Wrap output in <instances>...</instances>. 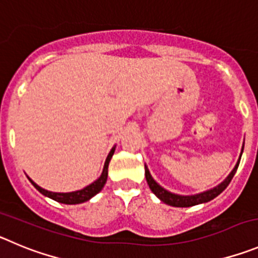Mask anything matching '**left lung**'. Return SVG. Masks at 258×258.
Listing matches in <instances>:
<instances>
[{"instance_id":"obj_1","label":"left lung","mask_w":258,"mask_h":258,"mask_svg":"<svg viewBox=\"0 0 258 258\" xmlns=\"http://www.w3.org/2000/svg\"><path fill=\"white\" fill-rule=\"evenodd\" d=\"M243 148H244V143L242 146V152H240L239 158H238L237 164L234 166V169L231 170L230 174L221 181L219 185L214 186V188L209 189V190H205V192H201L197 193V195H190V196H181V195H175V193H171L169 192L167 189H165L164 186H161L155 179L152 178L151 175L150 170H148L147 165H145V171H146V180H147L148 185H150V189L152 190L153 195L156 196L157 198L162 201L164 203L169 205V206L172 207H190V206H196V205H200V203H206L209 201L214 200L215 197L220 195L223 192L224 189L229 185V183L233 179L234 174L237 171L238 166H239V161H240V157H242V153H243Z\"/></svg>"}]
</instances>
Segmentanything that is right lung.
<instances>
[{
    "mask_svg": "<svg viewBox=\"0 0 258 258\" xmlns=\"http://www.w3.org/2000/svg\"><path fill=\"white\" fill-rule=\"evenodd\" d=\"M115 147H116V146H113L112 150H111L110 153H108L107 158H106L105 166H103L102 174H101L100 178L97 179V180H94L92 184H89V185H87L86 188L79 189V190H75V192H68V193L49 192V190H47V189L41 188V186L38 185V184H35L34 181L29 178V176H28V179H29V181L33 184V185H34V188L37 189V190H39L42 195L46 196V197H48V198H51V200L57 201V202H60V203H65V205H78V203L86 202V201H89L92 197H94L97 193H100L101 190H102L103 186H105L106 180H107L108 164H110L111 157H112L113 152H115Z\"/></svg>",
    "mask_w": 258,
    "mask_h": 258,
    "instance_id": "obj_1",
    "label": "right lung"
}]
</instances>
